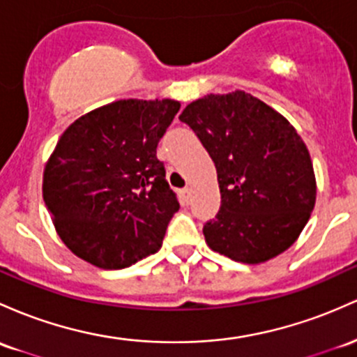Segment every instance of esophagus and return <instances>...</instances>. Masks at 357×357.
<instances>
[{
    "label": "esophagus",
    "instance_id": "1",
    "mask_svg": "<svg viewBox=\"0 0 357 357\" xmlns=\"http://www.w3.org/2000/svg\"><path fill=\"white\" fill-rule=\"evenodd\" d=\"M179 197H181V202L188 205V203L191 202V188L186 186V188H183V190H179Z\"/></svg>",
    "mask_w": 357,
    "mask_h": 357
}]
</instances>
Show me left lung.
<instances>
[{"label": "left lung", "mask_w": 357, "mask_h": 357, "mask_svg": "<svg viewBox=\"0 0 357 357\" xmlns=\"http://www.w3.org/2000/svg\"><path fill=\"white\" fill-rule=\"evenodd\" d=\"M179 120L193 128L217 167L222 206L203 227L206 245L244 264L291 248L317 199L310 152L296 128L241 89L198 98Z\"/></svg>", "instance_id": "obj_1"}]
</instances>
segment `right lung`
Wrapping results in <instances>:
<instances>
[{"mask_svg":"<svg viewBox=\"0 0 357 357\" xmlns=\"http://www.w3.org/2000/svg\"><path fill=\"white\" fill-rule=\"evenodd\" d=\"M181 103L119 100L74 120L47 159L42 195L57 236L100 269H123L158 252L176 193L155 155Z\"/></svg>","mask_w":357,"mask_h":357,"instance_id":"add662e5","label":"right lung"}]
</instances>
